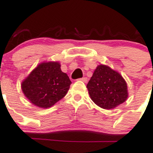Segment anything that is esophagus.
Wrapping results in <instances>:
<instances>
[{"mask_svg": "<svg viewBox=\"0 0 153 153\" xmlns=\"http://www.w3.org/2000/svg\"><path fill=\"white\" fill-rule=\"evenodd\" d=\"M79 80L82 81V82H87V78H86V77H82V78H80V79H79Z\"/></svg>", "mask_w": 153, "mask_h": 153, "instance_id": "1", "label": "esophagus"}]
</instances>
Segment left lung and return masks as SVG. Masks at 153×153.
<instances>
[{"instance_id":"1","label":"left lung","mask_w":153,"mask_h":153,"mask_svg":"<svg viewBox=\"0 0 153 153\" xmlns=\"http://www.w3.org/2000/svg\"><path fill=\"white\" fill-rule=\"evenodd\" d=\"M91 99L104 109H112L127 100V82L108 66L101 64L94 71L87 86Z\"/></svg>"}]
</instances>
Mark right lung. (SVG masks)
<instances>
[{"mask_svg":"<svg viewBox=\"0 0 153 153\" xmlns=\"http://www.w3.org/2000/svg\"><path fill=\"white\" fill-rule=\"evenodd\" d=\"M71 81L58 62L39 64L21 84L23 94L35 105L48 108L61 100L69 90Z\"/></svg>","mask_w":153,"mask_h":153,"instance_id":"right-lung-1","label":"right lung"}]
</instances>
